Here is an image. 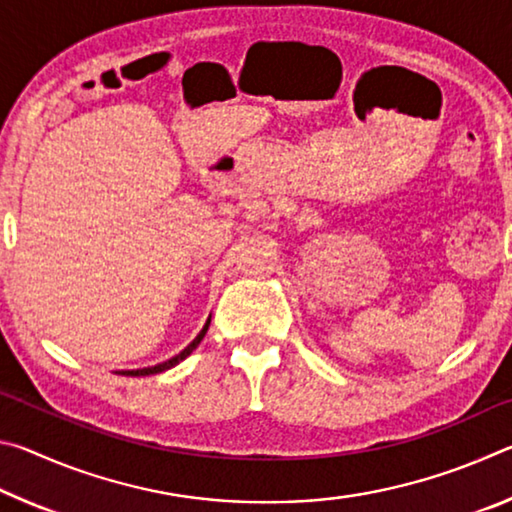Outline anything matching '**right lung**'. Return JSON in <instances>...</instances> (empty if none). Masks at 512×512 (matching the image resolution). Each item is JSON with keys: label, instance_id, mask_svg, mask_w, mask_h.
<instances>
[{"label": "right lung", "instance_id": "obj_1", "mask_svg": "<svg viewBox=\"0 0 512 512\" xmlns=\"http://www.w3.org/2000/svg\"><path fill=\"white\" fill-rule=\"evenodd\" d=\"M207 327H210V318H207V323L203 325L201 332H198L196 339H194L192 343H189L183 352L176 354V357H171L169 361L158 363V366H151V368H140V370H121L119 375H128V377H146V375H158V372H164V370H169V368H173V366H178L180 361L187 359L189 354H192V352L198 348V343L203 341V336H205V332H207Z\"/></svg>", "mask_w": 512, "mask_h": 512}]
</instances>
